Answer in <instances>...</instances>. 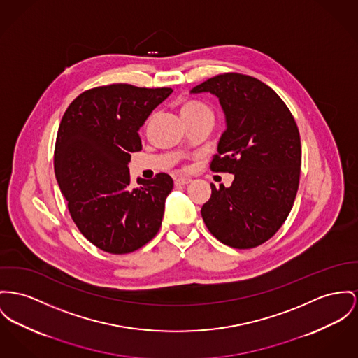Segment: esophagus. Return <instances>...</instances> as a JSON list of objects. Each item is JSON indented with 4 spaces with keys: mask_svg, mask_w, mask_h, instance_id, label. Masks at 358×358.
<instances>
[{
    "mask_svg": "<svg viewBox=\"0 0 358 358\" xmlns=\"http://www.w3.org/2000/svg\"><path fill=\"white\" fill-rule=\"evenodd\" d=\"M191 183L190 178H185V176H178V178H175V185L176 186H186V185H189Z\"/></svg>",
    "mask_w": 358,
    "mask_h": 358,
    "instance_id": "34e87169",
    "label": "esophagus"
}]
</instances>
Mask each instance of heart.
<instances>
[{
  "label": "heart",
  "instance_id": "1",
  "mask_svg": "<svg viewBox=\"0 0 358 358\" xmlns=\"http://www.w3.org/2000/svg\"><path fill=\"white\" fill-rule=\"evenodd\" d=\"M180 114L183 120H192V118H199V117H213L212 110L205 106L201 101L196 100H187L183 101L180 106Z\"/></svg>",
  "mask_w": 358,
  "mask_h": 358
}]
</instances>
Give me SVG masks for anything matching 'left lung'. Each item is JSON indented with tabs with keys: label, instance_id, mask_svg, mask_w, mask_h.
Returning <instances> with one entry per match:
<instances>
[{
	"label": "left lung",
	"instance_id": "8db88e82",
	"mask_svg": "<svg viewBox=\"0 0 358 358\" xmlns=\"http://www.w3.org/2000/svg\"><path fill=\"white\" fill-rule=\"evenodd\" d=\"M210 92L225 114L210 169L235 175L231 187L212 183L201 215L210 234L234 248L261 245L285 222L300 180L301 143L282 99L255 77L224 73L194 87Z\"/></svg>",
	"mask_w": 358,
	"mask_h": 358
}]
</instances>
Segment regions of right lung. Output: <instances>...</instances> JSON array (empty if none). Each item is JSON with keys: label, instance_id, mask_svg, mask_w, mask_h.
<instances>
[{"label": "right lung", "instance_id": "add662e5", "mask_svg": "<svg viewBox=\"0 0 358 358\" xmlns=\"http://www.w3.org/2000/svg\"><path fill=\"white\" fill-rule=\"evenodd\" d=\"M171 88L130 84L96 87L77 96L59 123L54 172L80 232L110 254H129L156 236L172 178L162 172L130 187V153L138 134Z\"/></svg>", "mask_w": 358, "mask_h": 358}]
</instances>
